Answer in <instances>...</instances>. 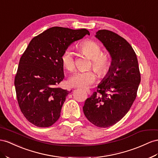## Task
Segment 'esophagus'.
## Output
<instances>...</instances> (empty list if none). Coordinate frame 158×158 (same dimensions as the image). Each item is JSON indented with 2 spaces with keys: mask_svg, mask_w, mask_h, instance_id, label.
<instances>
[{
  "mask_svg": "<svg viewBox=\"0 0 158 158\" xmlns=\"http://www.w3.org/2000/svg\"><path fill=\"white\" fill-rule=\"evenodd\" d=\"M85 90H86V92L88 94H90V93H91V92H90V90H89V89H88V88H86V89H84Z\"/></svg>",
  "mask_w": 158,
  "mask_h": 158,
  "instance_id": "esophagus-1",
  "label": "esophagus"
}]
</instances>
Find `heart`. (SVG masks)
<instances>
[{"label": "heart", "mask_w": 158, "mask_h": 158, "mask_svg": "<svg viewBox=\"0 0 158 158\" xmlns=\"http://www.w3.org/2000/svg\"><path fill=\"white\" fill-rule=\"evenodd\" d=\"M82 52L92 58V66L100 76L107 74L112 67V59L110 55L102 53V49L98 42L87 40L80 44ZM63 66L69 71H73L75 69V58L74 52L70 48H68L63 52L61 56ZM96 78L94 70L92 69L78 71L72 75L69 79V83L72 86L86 88L92 84Z\"/></svg>", "instance_id": "heart-1"}]
</instances>
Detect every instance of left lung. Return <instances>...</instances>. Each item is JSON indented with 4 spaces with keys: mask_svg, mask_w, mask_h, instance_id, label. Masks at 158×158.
Returning a JSON list of instances; mask_svg holds the SVG:
<instances>
[{
    "mask_svg": "<svg viewBox=\"0 0 158 158\" xmlns=\"http://www.w3.org/2000/svg\"><path fill=\"white\" fill-rule=\"evenodd\" d=\"M112 58V67L98 86L97 92L85 101V116L100 127L112 126L130 109L141 81L138 58L124 38L108 30H100L95 36Z\"/></svg>",
    "mask_w": 158,
    "mask_h": 158,
    "instance_id": "8db88e82",
    "label": "left lung"
}]
</instances>
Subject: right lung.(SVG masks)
Masks as SVG:
<instances>
[{
    "label": "right lung",
    "instance_id": "right-lung-1",
    "mask_svg": "<svg viewBox=\"0 0 158 158\" xmlns=\"http://www.w3.org/2000/svg\"><path fill=\"white\" fill-rule=\"evenodd\" d=\"M88 30L54 27L34 37L21 56L15 78L21 112L37 127L53 125L70 91L58 87L64 78L61 56Z\"/></svg>",
    "mask_w": 158,
    "mask_h": 158
}]
</instances>
